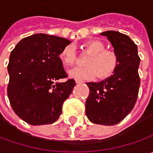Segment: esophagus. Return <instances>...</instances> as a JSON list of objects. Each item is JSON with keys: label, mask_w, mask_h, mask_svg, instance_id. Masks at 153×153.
<instances>
[{"label": "esophagus", "mask_w": 153, "mask_h": 153, "mask_svg": "<svg viewBox=\"0 0 153 153\" xmlns=\"http://www.w3.org/2000/svg\"><path fill=\"white\" fill-rule=\"evenodd\" d=\"M76 83L78 84V83H82L83 82H82V80H77V79H76Z\"/></svg>", "instance_id": "34e87169"}]
</instances>
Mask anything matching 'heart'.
<instances>
[{
    "mask_svg": "<svg viewBox=\"0 0 153 153\" xmlns=\"http://www.w3.org/2000/svg\"><path fill=\"white\" fill-rule=\"evenodd\" d=\"M82 49L89 56L86 59L85 66L76 67L69 71L71 78L77 80H91L98 76L100 80H105L112 76L118 67V57L113 51L106 50L105 44L92 40L82 46ZM59 59L65 66H72L76 61L77 55L72 45L63 48Z\"/></svg>",
    "mask_w": 153,
    "mask_h": 153,
    "instance_id": "obj_1",
    "label": "heart"
}]
</instances>
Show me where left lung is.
<instances>
[{
  "label": "left lung",
  "mask_w": 153,
  "mask_h": 153,
  "mask_svg": "<svg viewBox=\"0 0 153 153\" xmlns=\"http://www.w3.org/2000/svg\"><path fill=\"white\" fill-rule=\"evenodd\" d=\"M101 35L112 44L119 64L108 79L86 83L89 88L86 115L94 123L110 126L123 120L136 103L140 84L138 72L140 59L137 46L128 36L111 30Z\"/></svg>",
  "instance_id": "1"
}]
</instances>
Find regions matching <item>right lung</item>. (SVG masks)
Instances as JSON below:
<instances>
[{
  "label": "right lung",
  "instance_id": "add662e5",
  "mask_svg": "<svg viewBox=\"0 0 153 153\" xmlns=\"http://www.w3.org/2000/svg\"><path fill=\"white\" fill-rule=\"evenodd\" d=\"M71 43L67 39L35 34L22 39L11 52L7 96L14 112L31 125L51 124L59 119L64 101L76 85L67 78L59 59Z\"/></svg>",
  "mask_w": 153,
  "mask_h": 153
}]
</instances>
